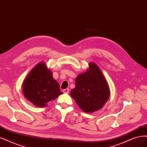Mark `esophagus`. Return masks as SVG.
<instances>
[{"label": "esophagus", "mask_w": 147, "mask_h": 147, "mask_svg": "<svg viewBox=\"0 0 147 147\" xmlns=\"http://www.w3.org/2000/svg\"><path fill=\"white\" fill-rule=\"evenodd\" d=\"M63 92L65 93H69V89L68 88L64 89L63 90Z\"/></svg>", "instance_id": "34e87169"}]
</instances>
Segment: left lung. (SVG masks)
Listing matches in <instances>:
<instances>
[{
    "mask_svg": "<svg viewBox=\"0 0 147 147\" xmlns=\"http://www.w3.org/2000/svg\"><path fill=\"white\" fill-rule=\"evenodd\" d=\"M75 86L70 94L85 112L101 109L110 95L106 80L94 63H90L89 69L76 78Z\"/></svg>",
    "mask_w": 147,
    "mask_h": 147,
    "instance_id": "1",
    "label": "left lung"
}]
</instances>
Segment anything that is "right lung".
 <instances>
[{"instance_id":"add662e5","label":"right lung","mask_w":147,"mask_h":147,"mask_svg":"<svg viewBox=\"0 0 147 147\" xmlns=\"http://www.w3.org/2000/svg\"><path fill=\"white\" fill-rule=\"evenodd\" d=\"M59 83L46 63H40L32 69L24 81L22 90L26 98L37 107H44L57 98L61 92Z\"/></svg>"}]
</instances>
